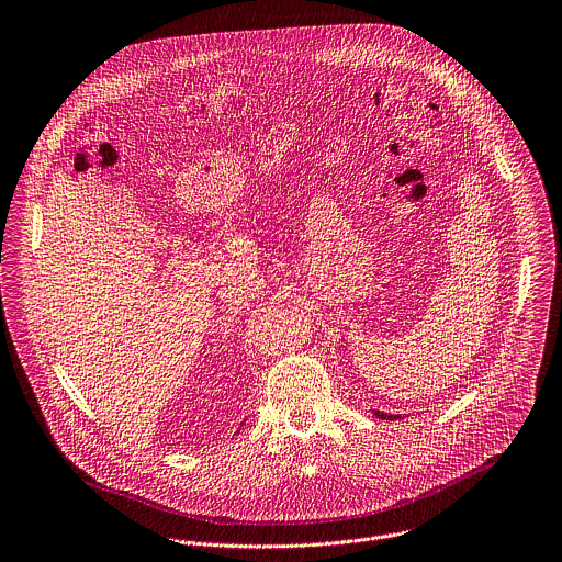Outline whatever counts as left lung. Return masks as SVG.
Segmentation results:
<instances>
[{"mask_svg": "<svg viewBox=\"0 0 562 562\" xmlns=\"http://www.w3.org/2000/svg\"><path fill=\"white\" fill-rule=\"evenodd\" d=\"M372 414L376 416V418H381V420H398L401 418V414H385V412H379V409H372Z\"/></svg>", "mask_w": 562, "mask_h": 562, "instance_id": "left-lung-1", "label": "left lung"}]
</instances>
